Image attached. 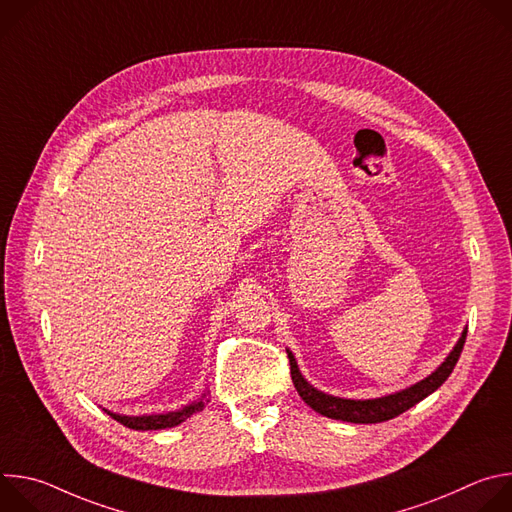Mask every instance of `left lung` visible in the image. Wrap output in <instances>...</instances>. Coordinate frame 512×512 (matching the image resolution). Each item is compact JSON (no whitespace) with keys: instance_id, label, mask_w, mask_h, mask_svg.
I'll list each match as a JSON object with an SVG mask.
<instances>
[{"instance_id":"left-lung-1","label":"left lung","mask_w":512,"mask_h":512,"mask_svg":"<svg viewBox=\"0 0 512 512\" xmlns=\"http://www.w3.org/2000/svg\"><path fill=\"white\" fill-rule=\"evenodd\" d=\"M466 334L468 328L462 332L460 340L456 342L454 350L448 354V358L435 369V373H431L429 377H425L423 381L387 395V397H379V399H342V397H334V395H326L318 389H314L300 373L298 362L287 350V358H289V369H291V381H294V387L298 389L300 397L320 415L330 417V419H340V421H350V423H381V421H389L397 415H401L403 411L411 409L413 405H417L419 401H423L427 395H431L437 387H442L444 381L452 375L456 362L462 354L464 342H466Z\"/></svg>"}]
</instances>
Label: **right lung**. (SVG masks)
I'll use <instances>...</instances> for the list:
<instances>
[{
    "mask_svg": "<svg viewBox=\"0 0 512 512\" xmlns=\"http://www.w3.org/2000/svg\"><path fill=\"white\" fill-rule=\"evenodd\" d=\"M208 403V395L202 393V397L178 411H170V413H158V415H119V413H111L107 411L115 421H119L121 425L129 427V429H141V431H148V429H166V427H174L180 425L182 421H186L190 415L198 413L204 409V405Z\"/></svg>",
    "mask_w": 512,
    "mask_h": 512,
    "instance_id": "1",
    "label": "right lung"
}]
</instances>
